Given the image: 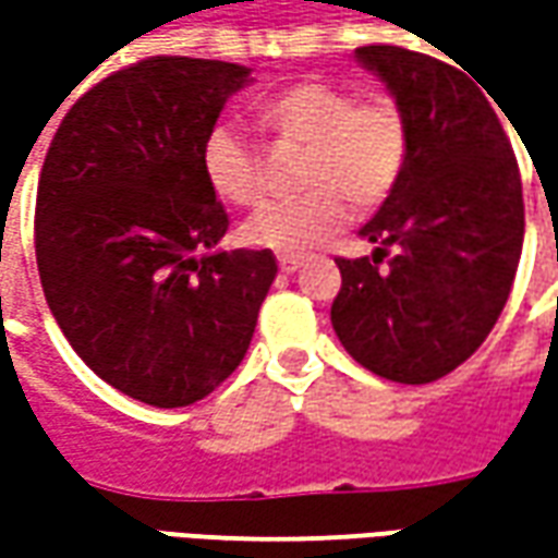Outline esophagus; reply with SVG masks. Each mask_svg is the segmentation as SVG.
Segmentation results:
<instances>
[{
  "mask_svg": "<svg viewBox=\"0 0 558 558\" xmlns=\"http://www.w3.org/2000/svg\"><path fill=\"white\" fill-rule=\"evenodd\" d=\"M304 267V257L301 254H279V269L282 272H294V269Z\"/></svg>",
  "mask_w": 558,
  "mask_h": 558,
  "instance_id": "obj_1",
  "label": "esophagus"
}]
</instances>
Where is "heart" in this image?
<instances>
[{"label":"heart","mask_w":558,"mask_h":558,"mask_svg":"<svg viewBox=\"0 0 558 558\" xmlns=\"http://www.w3.org/2000/svg\"><path fill=\"white\" fill-rule=\"evenodd\" d=\"M257 118L276 140L307 145L301 158V192L257 210L242 229L245 242L282 254L323 245L351 220V202L373 210L395 192L407 155L410 126L395 98H356L354 89L313 76L260 101ZM207 189L232 207L264 202L260 161L229 123L207 130L202 145Z\"/></svg>","instance_id":"b5f03b06"}]
</instances>
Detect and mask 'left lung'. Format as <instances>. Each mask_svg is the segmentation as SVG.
<instances>
[{
  "label": "left lung",
  "instance_id": "1",
  "mask_svg": "<svg viewBox=\"0 0 558 558\" xmlns=\"http://www.w3.org/2000/svg\"><path fill=\"white\" fill-rule=\"evenodd\" d=\"M410 126L397 189L360 229L373 257L335 264L332 329L369 373L425 385L482 348L525 239L522 177L494 105L460 68L400 46H360Z\"/></svg>",
  "mask_w": 558,
  "mask_h": 558
}]
</instances>
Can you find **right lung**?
<instances>
[{
    "label": "right lung",
    "mask_w": 558,
    "mask_h": 558,
    "mask_svg": "<svg viewBox=\"0 0 558 558\" xmlns=\"http://www.w3.org/2000/svg\"><path fill=\"white\" fill-rule=\"evenodd\" d=\"M251 68L155 54L64 114L36 189V267L76 356L148 407H189L235 373L276 279L229 229L202 145Z\"/></svg>",
    "instance_id": "right-lung-1"
}]
</instances>
